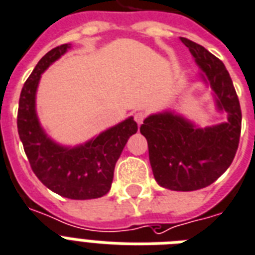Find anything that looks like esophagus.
<instances>
[{
	"label": "esophagus",
	"instance_id": "34e87169",
	"mask_svg": "<svg viewBox=\"0 0 255 255\" xmlns=\"http://www.w3.org/2000/svg\"><path fill=\"white\" fill-rule=\"evenodd\" d=\"M144 117H146V115H144L143 112H137V113H134V120H135V122H137L138 125H140V124L143 122Z\"/></svg>",
	"mask_w": 255,
	"mask_h": 255
}]
</instances>
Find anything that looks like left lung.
<instances>
[{"label":"left lung","mask_w":255,"mask_h":255,"mask_svg":"<svg viewBox=\"0 0 255 255\" xmlns=\"http://www.w3.org/2000/svg\"><path fill=\"white\" fill-rule=\"evenodd\" d=\"M188 47L216 95L228 122L196 128L171 112L147 117L140 133L147 139L148 158L158 184L172 191H196L216 182L228 170L241 135V107L224 63L207 48L187 38Z\"/></svg>","instance_id":"8db88e82"}]
</instances>
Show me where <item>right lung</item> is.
<instances>
[{
	"label": "right lung",
	"mask_w": 255,
	"mask_h": 255,
	"mask_svg": "<svg viewBox=\"0 0 255 255\" xmlns=\"http://www.w3.org/2000/svg\"><path fill=\"white\" fill-rule=\"evenodd\" d=\"M68 48L70 44H62L48 51L24 83L18 107V134L31 170L47 188L67 199L88 200L109 192L116 162L138 126L130 117L72 148L63 147L47 137L36 117V88L40 75Z\"/></svg>",
	"instance_id": "obj_1"
}]
</instances>
